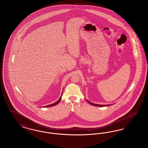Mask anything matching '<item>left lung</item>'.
Returning a JSON list of instances; mask_svg holds the SVG:
<instances>
[{
    "instance_id": "8db88e82",
    "label": "left lung",
    "mask_w": 148,
    "mask_h": 148,
    "mask_svg": "<svg viewBox=\"0 0 148 148\" xmlns=\"http://www.w3.org/2000/svg\"><path fill=\"white\" fill-rule=\"evenodd\" d=\"M87 100L88 102L90 104H91V105H92L93 106H100V107H103V106H109V105H99V104H94V103H91V102H90L89 101H88V100Z\"/></svg>"
}]
</instances>
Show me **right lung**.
Instances as JSON below:
<instances>
[{
    "label": "right lung",
    "instance_id": "add662e5",
    "mask_svg": "<svg viewBox=\"0 0 148 148\" xmlns=\"http://www.w3.org/2000/svg\"><path fill=\"white\" fill-rule=\"evenodd\" d=\"M62 93L61 94V95L60 97V98L59 99L56 101V102H55V103H53V104H50L49 105H47V106H43L44 108H47V107H51V106H55L56 105H57V104H58L60 101L61 99V96H62Z\"/></svg>",
    "mask_w": 148,
    "mask_h": 148
}]
</instances>
